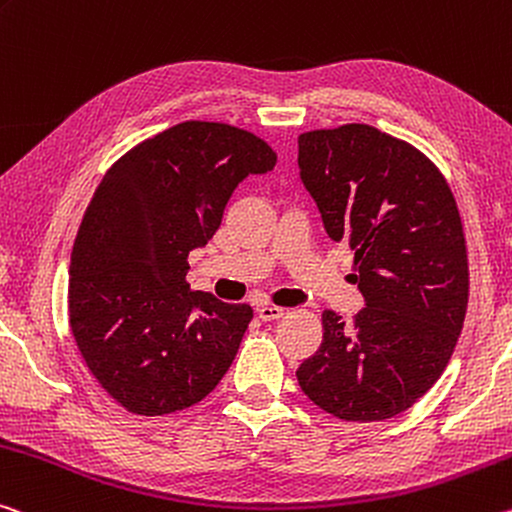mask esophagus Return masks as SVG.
<instances>
[{
	"label": "esophagus",
	"mask_w": 512,
	"mask_h": 512,
	"mask_svg": "<svg viewBox=\"0 0 512 512\" xmlns=\"http://www.w3.org/2000/svg\"><path fill=\"white\" fill-rule=\"evenodd\" d=\"M282 314H285V307H278V305H259L257 307V316L262 321H275V319H280Z\"/></svg>",
	"instance_id": "34e87169"
}]
</instances>
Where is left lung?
<instances>
[{
  "instance_id": "1",
  "label": "left lung",
  "mask_w": 512,
  "mask_h": 512,
  "mask_svg": "<svg viewBox=\"0 0 512 512\" xmlns=\"http://www.w3.org/2000/svg\"><path fill=\"white\" fill-rule=\"evenodd\" d=\"M298 168L328 237L355 253L351 280L367 305L351 321L323 312V342L298 385L337 419L401 415L442 376L465 321L456 198L426 154L371 125L300 134Z\"/></svg>"
}]
</instances>
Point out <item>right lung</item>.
<instances>
[{
    "label": "right lung",
    "instance_id": "1",
    "mask_svg": "<svg viewBox=\"0 0 512 512\" xmlns=\"http://www.w3.org/2000/svg\"><path fill=\"white\" fill-rule=\"evenodd\" d=\"M246 129L186 120L123 154L102 177L70 255V330L113 401L145 417L205 399L239 351L253 310L186 282L248 175L273 170Z\"/></svg>",
    "mask_w": 512,
    "mask_h": 512
}]
</instances>
